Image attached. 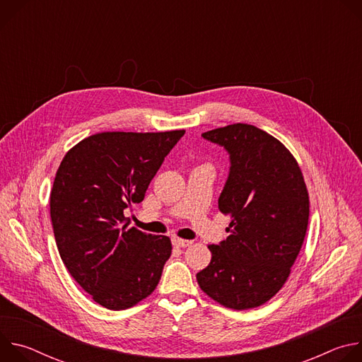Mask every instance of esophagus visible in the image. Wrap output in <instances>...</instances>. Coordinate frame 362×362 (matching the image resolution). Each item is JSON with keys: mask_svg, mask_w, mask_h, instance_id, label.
<instances>
[{"mask_svg": "<svg viewBox=\"0 0 362 362\" xmlns=\"http://www.w3.org/2000/svg\"><path fill=\"white\" fill-rule=\"evenodd\" d=\"M172 243L176 246V247H186L192 243V240H186V239H180V238H173L172 239Z\"/></svg>", "mask_w": 362, "mask_h": 362, "instance_id": "34e87169", "label": "esophagus"}]
</instances>
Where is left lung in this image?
Instances as JSON below:
<instances>
[{
  "label": "left lung",
  "instance_id": "8db88e82",
  "mask_svg": "<svg viewBox=\"0 0 362 362\" xmlns=\"http://www.w3.org/2000/svg\"><path fill=\"white\" fill-rule=\"evenodd\" d=\"M229 154V175L218 200L230 216L229 236L211 245V264L197 272L200 289L232 309L269 300L286 282L309 219L302 172L289 150L252 124L202 134Z\"/></svg>",
  "mask_w": 362,
  "mask_h": 362
}]
</instances>
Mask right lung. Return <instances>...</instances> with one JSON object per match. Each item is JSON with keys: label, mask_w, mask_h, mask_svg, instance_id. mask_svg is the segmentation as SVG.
<instances>
[{"label": "right lung", "mask_w": 362, "mask_h": 362, "mask_svg": "<svg viewBox=\"0 0 362 362\" xmlns=\"http://www.w3.org/2000/svg\"><path fill=\"white\" fill-rule=\"evenodd\" d=\"M185 130L105 132L64 156L49 194V215L62 259L93 299L127 309L158 286L172 255L168 236L127 228L124 211L140 203Z\"/></svg>", "instance_id": "right-lung-1"}]
</instances>
